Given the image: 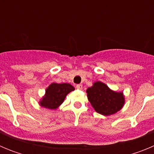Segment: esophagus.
I'll return each instance as SVG.
<instances>
[{
  "label": "esophagus",
  "mask_w": 154,
  "mask_h": 154,
  "mask_svg": "<svg viewBox=\"0 0 154 154\" xmlns=\"http://www.w3.org/2000/svg\"><path fill=\"white\" fill-rule=\"evenodd\" d=\"M76 89H82V85H81V84H78V85H76Z\"/></svg>",
  "instance_id": "34e87169"
}]
</instances>
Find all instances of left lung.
<instances>
[{"label":"left lung","mask_w":154,"mask_h":154,"mask_svg":"<svg viewBox=\"0 0 154 154\" xmlns=\"http://www.w3.org/2000/svg\"><path fill=\"white\" fill-rule=\"evenodd\" d=\"M87 97L98 113L103 116L115 114L123 108L125 96L123 92L112 90L100 81L96 82L86 90Z\"/></svg>","instance_id":"obj_1"}]
</instances>
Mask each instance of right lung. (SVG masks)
Here are the masks:
<instances>
[{
    "label": "right lung",
    "mask_w": 154,
    "mask_h": 154,
    "mask_svg": "<svg viewBox=\"0 0 154 154\" xmlns=\"http://www.w3.org/2000/svg\"><path fill=\"white\" fill-rule=\"evenodd\" d=\"M75 90V88L69 83L50 84L45 90V96L39 101V105L49 109H56L64 102L69 92Z\"/></svg>",
    "instance_id": "right-lung-1"
}]
</instances>
